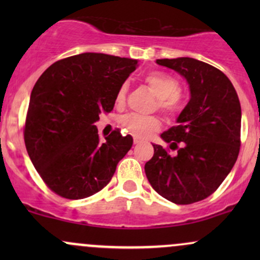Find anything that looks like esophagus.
I'll return each instance as SVG.
<instances>
[{
  "instance_id": "34e87169",
  "label": "esophagus",
  "mask_w": 260,
  "mask_h": 260,
  "mask_svg": "<svg viewBox=\"0 0 260 260\" xmlns=\"http://www.w3.org/2000/svg\"><path fill=\"white\" fill-rule=\"evenodd\" d=\"M142 142H143V140L139 139V138H134V139H133L134 144H139V143H142Z\"/></svg>"
}]
</instances>
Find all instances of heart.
<instances>
[{
    "label": "heart",
    "mask_w": 260,
    "mask_h": 260,
    "mask_svg": "<svg viewBox=\"0 0 260 260\" xmlns=\"http://www.w3.org/2000/svg\"><path fill=\"white\" fill-rule=\"evenodd\" d=\"M144 83L157 98L156 109L169 118L175 120L186 107V96L181 91L180 80L171 74L153 71L144 76ZM127 85L122 84L115 96V104L122 107L126 104ZM120 124L124 131L136 138H148L156 133L161 127V120L157 116H138L129 113L120 118Z\"/></svg>",
    "instance_id": "obj_1"
}]
</instances>
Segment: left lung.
I'll return each instance as SVG.
<instances>
[{"label": "left lung", "mask_w": 260, "mask_h": 260, "mask_svg": "<svg viewBox=\"0 0 260 260\" xmlns=\"http://www.w3.org/2000/svg\"><path fill=\"white\" fill-rule=\"evenodd\" d=\"M187 79L190 100L178 124L161 134L177 150L155 145L145 164L151 187L175 204L213 194L234 168L241 147V104L231 80L214 66L190 57L156 59Z\"/></svg>", "instance_id": "left-lung-1"}]
</instances>
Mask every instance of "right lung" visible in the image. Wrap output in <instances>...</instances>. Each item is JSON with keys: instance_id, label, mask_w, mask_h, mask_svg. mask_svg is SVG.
Returning a JSON list of instances; mask_svg holds the SVG:
<instances>
[{"instance_id": "right-lung-1", "label": "right lung", "mask_w": 260, "mask_h": 260, "mask_svg": "<svg viewBox=\"0 0 260 260\" xmlns=\"http://www.w3.org/2000/svg\"><path fill=\"white\" fill-rule=\"evenodd\" d=\"M138 61L105 53H80L55 62L32 88L24 124L26 151L53 193L66 199L90 197L111 181L118 161L133 144L118 129L101 140V112Z\"/></svg>"}]
</instances>
